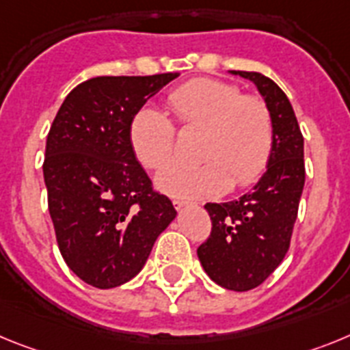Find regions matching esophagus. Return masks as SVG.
<instances>
[{"label":"esophagus","instance_id":"obj_1","mask_svg":"<svg viewBox=\"0 0 350 350\" xmlns=\"http://www.w3.org/2000/svg\"><path fill=\"white\" fill-rule=\"evenodd\" d=\"M172 204H174V208L178 209V211H181V209H183V208H187V206H190V202H187V200L176 199V200H172Z\"/></svg>","mask_w":350,"mask_h":350}]
</instances>
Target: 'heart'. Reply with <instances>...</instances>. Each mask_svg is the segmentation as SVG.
Segmentation results:
<instances>
[{
    "instance_id": "heart-1",
    "label": "heart",
    "mask_w": 350,
    "mask_h": 350,
    "mask_svg": "<svg viewBox=\"0 0 350 350\" xmlns=\"http://www.w3.org/2000/svg\"><path fill=\"white\" fill-rule=\"evenodd\" d=\"M169 107L183 129L204 130L197 160L200 165L169 167L157 176V187L179 199H209L241 188L262 174L273 148V121L266 103L243 95L238 86L217 79H196L176 88ZM130 144L135 158L160 171L174 158V126L153 107L133 116Z\"/></svg>"
}]
</instances>
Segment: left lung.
<instances>
[{"label": "left lung", "instance_id": "left-lung-1", "mask_svg": "<svg viewBox=\"0 0 350 350\" xmlns=\"http://www.w3.org/2000/svg\"><path fill=\"white\" fill-rule=\"evenodd\" d=\"M248 79L269 109L273 148L266 171L238 200L208 202L213 229L197 248L206 275L229 291H250L284 260L305 187L303 135L287 95L259 72L229 70Z\"/></svg>", "mask_w": 350, "mask_h": 350}]
</instances>
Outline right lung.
<instances>
[{
    "instance_id": "add662e5",
    "label": "right lung",
    "mask_w": 350,
    "mask_h": 350,
    "mask_svg": "<svg viewBox=\"0 0 350 350\" xmlns=\"http://www.w3.org/2000/svg\"><path fill=\"white\" fill-rule=\"evenodd\" d=\"M178 75L88 79L53 121L44 162L49 213L65 262L96 288L139 275L178 215L153 192L130 144L133 116Z\"/></svg>"
}]
</instances>
